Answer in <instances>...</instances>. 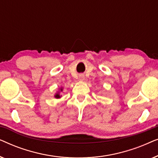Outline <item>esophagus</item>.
<instances>
[{"mask_svg":"<svg viewBox=\"0 0 158 158\" xmlns=\"http://www.w3.org/2000/svg\"><path fill=\"white\" fill-rule=\"evenodd\" d=\"M84 80V75H79V81H83Z\"/></svg>","mask_w":158,"mask_h":158,"instance_id":"obj_1","label":"esophagus"}]
</instances>
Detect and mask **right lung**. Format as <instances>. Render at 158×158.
Here are the masks:
<instances>
[{"mask_svg":"<svg viewBox=\"0 0 158 158\" xmlns=\"http://www.w3.org/2000/svg\"><path fill=\"white\" fill-rule=\"evenodd\" d=\"M62 90H63V88H62V87L59 88V90H57V93H56V94H55V96H55V98H61L62 96H60V93H61Z\"/></svg>","mask_w":158,"mask_h":158,"instance_id":"add662e5","label":"right lung"}]
</instances>
